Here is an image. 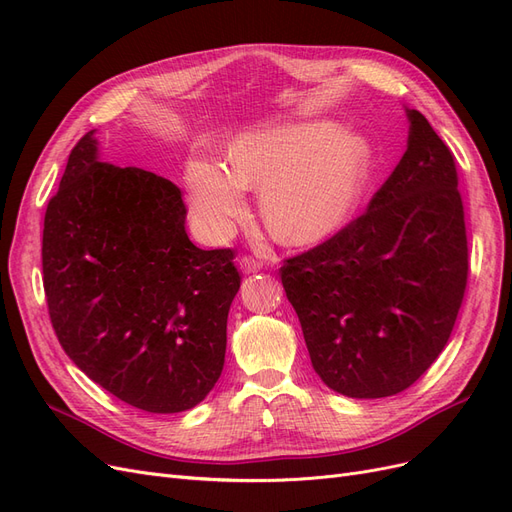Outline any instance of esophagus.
<instances>
[{"label":"esophagus","mask_w":512,"mask_h":512,"mask_svg":"<svg viewBox=\"0 0 512 512\" xmlns=\"http://www.w3.org/2000/svg\"><path fill=\"white\" fill-rule=\"evenodd\" d=\"M239 267L245 271V273H256L262 269V260L254 258V256H241L239 258Z\"/></svg>","instance_id":"34e87169"}]
</instances>
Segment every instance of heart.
<instances>
[{"label":"heart","instance_id":"b5f03b06","mask_svg":"<svg viewBox=\"0 0 512 512\" xmlns=\"http://www.w3.org/2000/svg\"><path fill=\"white\" fill-rule=\"evenodd\" d=\"M369 147L333 123L247 134L230 151V168L207 158L188 164L194 220L220 239L245 207V190H262L260 215L271 235L309 245L344 226L363 190Z\"/></svg>","mask_w":512,"mask_h":512}]
</instances>
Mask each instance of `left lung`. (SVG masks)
<instances>
[{
	"label": "left lung",
	"instance_id": "obj_1",
	"mask_svg": "<svg viewBox=\"0 0 512 512\" xmlns=\"http://www.w3.org/2000/svg\"><path fill=\"white\" fill-rule=\"evenodd\" d=\"M404 158L363 215L284 260L286 297L329 389L406 391L444 350L468 284V235L453 151L408 108Z\"/></svg>",
	"mask_w": 512,
	"mask_h": 512
}]
</instances>
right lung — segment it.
I'll use <instances>...</instances> for the list:
<instances>
[{
	"label": "right lung",
	"mask_w": 512,
	"mask_h": 512,
	"mask_svg": "<svg viewBox=\"0 0 512 512\" xmlns=\"http://www.w3.org/2000/svg\"><path fill=\"white\" fill-rule=\"evenodd\" d=\"M173 181L70 151L42 230L51 324L72 363L126 404L173 414L203 401L226 354L241 286L235 250H200Z\"/></svg>",
	"instance_id": "right-lung-1"
}]
</instances>
